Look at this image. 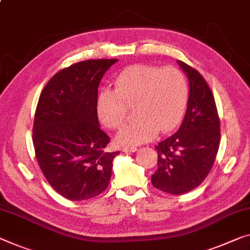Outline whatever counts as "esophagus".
I'll use <instances>...</instances> for the list:
<instances>
[{
  "instance_id": "esophagus-1",
  "label": "esophagus",
  "mask_w": 250,
  "mask_h": 250,
  "mask_svg": "<svg viewBox=\"0 0 250 250\" xmlns=\"http://www.w3.org/2000/svg\"><path fill=\"white\" fill-rule=\"evenodd\" d=\"M122 151L123 152H136L137 147L136 146H123Z\"/></svg>"
}]
</instances>
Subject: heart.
Instances as JSON below:
<instances>
[{"label":"heart","mask_w":250,"mask_h":250,"mask_svg":"<svg viewBox=\"0 0 250 250\" xmlns=\"http://www.w3.org/2000/svg\"><path fill=\"white\" fill-rule=\"evenodd\" d=\"M188 98V82L178 68L134 64L118 75L115 91H102L97 108L102 123L110 129L124 126L127 109L135 108L137 121L116 137L122 145H135L151 141L156 132L164 134L175 128Z\"/></svg>","instance_id":"heart-1"}]
</instances>
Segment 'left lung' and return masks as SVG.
I'll return each instance as SVG.
<instances>
[{
	"label": "left lung",
	"instance_id": "left-lung-1",
	"mask_svg": "<svg viewBox=\"0 0 250 250\" xmlns=\"http://www.w3.org/2000/svg\"><path fill=\"white\" fill-rule=\"evenodd\" d=\"M189 79L187 113L179 130L155 145L156 189L171 194L193 190L209 174L220 144V121L212 91L197 69L178 60Z\"/></svg>",
	"mask_w": 250,
	"mask_h": 250
}]
</instances>
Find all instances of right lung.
<instances>
[{
    "label": "right lung",
    "instance_id": "add662e5",
    "mask_svg": "<svg viewBox=\"0 0 250 250\" xmlns=\"http://www.w3.org/2000/svg\"><path fill=\"white\" fill-rule=\"evenodd\" d=\"M117 59H90L63 68L44 86L33 122L38 164L63 198L83 201L108 187L113 160L110 138L99 127L98 86Z\"/></svg>",
    "mask_w": 250,
    "mask_h": 250
}]
</instances>
